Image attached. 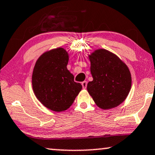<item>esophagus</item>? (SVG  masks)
Here are the masks:
<instances>
[{
	"instance_id": "obj_1",
	"label": "esophagus",
	"mask_w": 155,
	"mask_h": 155,
	"mask_svg": "<svg viewBox=\"0 0 155 155\" xmlns=\"http://www.w3.org/2000/svg\"><path fill=\"white\" fill-rule=\"evenodd\" d=\"M82 86H83V88H86L87 87V81H84L82 82Z\"/></svg>"
}]
</instances>
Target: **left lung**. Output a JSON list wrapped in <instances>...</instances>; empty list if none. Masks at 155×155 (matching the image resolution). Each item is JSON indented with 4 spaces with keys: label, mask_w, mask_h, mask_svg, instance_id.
Masks as SVG:
<instances>
[{
    "label": "left lung",
    "mask_w": 155,
    "mask_h": 155,
    "mask_svg": "<svg viewBox=\"0 0 155 155\" xmlns=\"http://www.w3.org/2000/svg\"><path fill=\"white\" fill-rule=\"evenodd\" d=\"M93 78L87 90L100 108L116 107L128 96L131 87V75L128 67L116 55L104 49L89 55Z\"/></svg>",
    "instance_id": "1"
}]
</instances>
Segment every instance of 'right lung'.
Wrapping results in <instances>:
<instances>
[{
    "mask_svg": "<svg viewBox=\"0 0 155 155\" xmlns=\"http://www.w3.org/2000/svg\"><path fill=\"white\" fill-rule=\"evenodd\" d=\"M69 55L62 48L45 52L37 60L32 74L34 94L54 112L69 108L82 89L67 68Z\"/></svg>",
    "mask_w": 155,
    "mask_h": 155,
    "instance_id": "add662e5",
    "label": "right lung"
}]
</instances>
